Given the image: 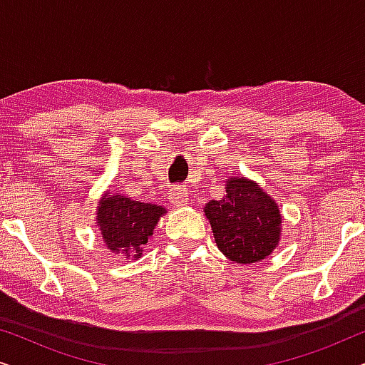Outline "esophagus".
<instances>
[{
  "label": "esophagus",
  "instance_id": "34e87169",
  "mask_svg": "<svg viewBox=\"0 0 365 365\" xmlns=\"http://www.w3.org/2000/svg\"><path fill=\"white\" fill-rule=\"evenodd\" d=\"M169 201H171L174 206H184L189 201V194L186 187H173L171 192H169Z\"/></svg>",
  "mask_w": 365,
  "mask_h": 365
}]
</instances>
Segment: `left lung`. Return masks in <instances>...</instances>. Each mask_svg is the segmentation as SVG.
Listing matches in <instances>:
<instances>
[{
  "label": "left lung",
  "mask_w": 365,
  "mask_h": 365,
  "mask_svg": "<svg viewBox=\"0 0 365 365\" xmlns=\"http://www.w3.org/2000/svg\"><path fill=\"white\" fill-rule=\"evenodd\" d=\"M214 239L224 256L237 264L266 259L281 239V212L276 201L246 178H231L226 196L204 207Z\"/></svg>",
  "instance_id": "1"
}]
</instances>
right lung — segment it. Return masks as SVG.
I'll use <instances>...</instances> for the list:
<instances>
[{"mask_svg":"<svg viewBox=\"0 0 365 365\" xmlns=\"http://www.w3.org/2000/svg\"><path fill=\"white\" fill-rule=\"evenodd\" d=\"M163 214H166L163 206L106 192L99 201L96 221L109 251L123 252L128 257L134 254V259H139Z\"/></svg>","mask_w":365,"mask_h":365,"instance_id":"obj_1","label":"right lung"}]
</instances>
